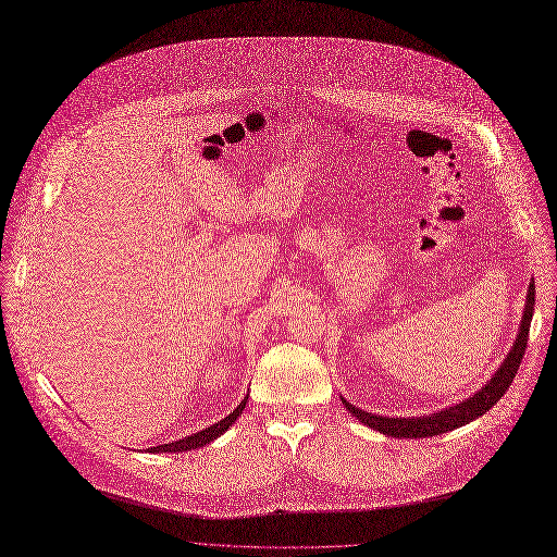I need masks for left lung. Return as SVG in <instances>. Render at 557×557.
Here are the masks:
<instances>
[{"label":"left lung","mask_w":557,"mask_h":557,"mask_svg":"<svg viewBox=\"0 0 557 557\" xmlns=\"http://www.w3.org/2000/svg\"><path fill=\"white\" fill-rule=\"evenodd\" d=\"M533 305H535V282L531 280L529 290H527V301H524V313L520 320V329H518V337L511 346V350L507 352V358L497 367V371L493 373V377L473 395H469L467 399L453 404V407H446L442 411H435L431 416H420V418H386V416H375L369 411L358 409L356 404H350L348 399H344L342 395V404L348 409L350 416H356L364 426L380 431L386 437H433V435H442L448 433L453 429H460L473 420H478L480 416H484L488 409H493L495 404L499 401V397L504 395L518 373V367L524 358L527 350V342H529V326L533 320Z\"/></svg>","instance_id":"left-lung-1"}]
</instances>
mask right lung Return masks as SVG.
Masks as SVG:
<instances>
[{"label":"right lung","mask_w":557,"mask_h":557,"mask_svg":"<svg viewBox=\"0 0 557 557\" xmlns=\"http://www.w3.org/2000/svg\"><path fill=\"white\" fill-rule=\"evenodd\" d=\"M246 401H248V395L237 404V409L233 413H228L226 418H222L220 422L211 424L209 429H201L193 435H186L182 440H175V442H169V444H160V446H150L148 453H182V450H190V448H199L205 444H211L213 440H218L220 435H224L233 424L235 420L242 416V411L246 409Z\"/></svg>","instance_id":"add662e5"}]
</instances>
